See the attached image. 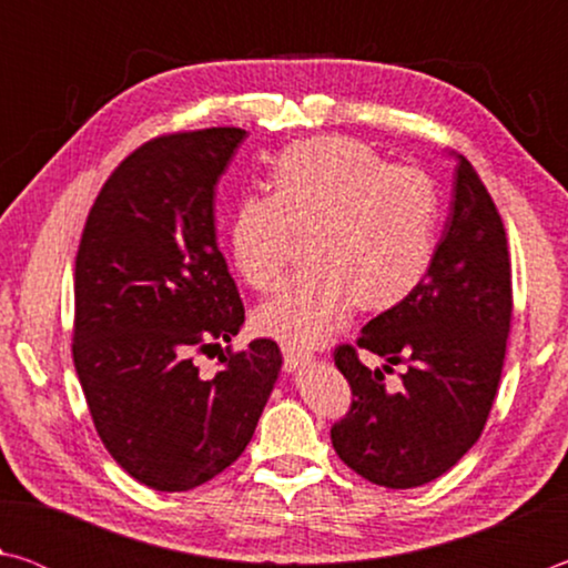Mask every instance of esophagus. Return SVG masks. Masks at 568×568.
Returning a JSON list of instances; mask_svg holds the SVG:
<instances>
[{"mask_svg": "<svg viewBox=\"0 0 568 568\" xmlns=\"http://www.w3.org/2000/svg\"><path fill=\"white\" fill-rule=\"evenodd\" d=\"M315 355L301 351V348H293V345H283V363H285V371H297L303 368V365L313 363Z\"/></svg>", "mask_w": 568, "mask_h": 568, "instance_id": "1", "label": "esophagus"}]
</instances>
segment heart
I'll return each instance as SVG.
<instances>
[{"instance_id": "heart-1", "label": "heart", "mask_w": 568, "mask_h": 568, "mask_svg": "<svg viewBox=\"0 0 568 568\" xmlns=\"http://www.w3.org/2000/svg\"><path fill=\"white\" fill-rule=\"evenodd\" d=\"M440 225L436 180L390 165L361 140L323 134L277 152L267 197L240 200L227 223L237 275L271 293L307 237L305 275L255 311L257 333L297 348L328 341L353 305L388 313L418 291L434 265Z\"/></svg>"}]
</instances>
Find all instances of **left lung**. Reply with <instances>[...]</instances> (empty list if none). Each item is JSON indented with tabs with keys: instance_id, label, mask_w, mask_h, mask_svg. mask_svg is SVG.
<instances>
[{
	"instance_id": "obj_1",
	"label": "left lung",
	"mask_w": 568,
	"mask_h": 568,
	"mask_svg": "<svg viewBox=\"0 0 568 568\" xmlns=\"http://www.w3.org/2000/svg\"><path fill=\"white\" fill-rule=\"evenodd\" d=\"M514 293L506 230L494 197L458 158L454 205L426 281L406 303L365 325L333 361L353 393L333 423L335 454L376 486L416 488L444 476L476 444L501 381ZM358 349L403 362L402 388H385Z\"/></svg>"
}]
</instances>
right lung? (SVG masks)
<instances>
[{
  "label": "right lung",
  "instance_id": "1",
  "mask_svg": "<svg viewBox=\"0 0 568 568\" xmlns=\"http://www.w3.org/2000/svg\"><path fill=\"white\" fill-rule=\"evenodd\" d=\"M240 128L160 134L104 182L74 261L72 358L98 436L155 491L235 464L275 386L281 348L230 341L245 307L215 240V185ZM219 358L217 372L196 365Z\"/></svg>",
  "mask_w": 568,
  "mask_h": 568
}]
</instances>
